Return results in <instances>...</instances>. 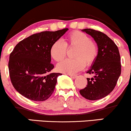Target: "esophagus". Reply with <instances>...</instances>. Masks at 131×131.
I'll return each mask as SVG.
<instances>
[{
    "label": "esophagus",
    "instance_id": "esophagus-1",
    "mask_svg": "<svg viewBox=\"0 0 131 131\" xmlns=\"http://www.w3.org/2000/svg\"><path fill=\"white\" fill-rule=\"evenodd\" d=\"M68 75H69V76H70L71 78H73V79H75V78H76V75H73V74H68Z\"/></svg>",
    "mask_w": 131,
    "mask_h": 131
}]
</instances>
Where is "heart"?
<instances>
[{
	"instance_id": "b5f03b06",
	"label": "heart",
	"mask_w": 131,
	"mask_h": 131,
	"mask_svg": "<svg viewBox=\"0 0 131 131\" xmlns=\"http://www.w3.org/2000/svg\"><path fill=\"white\" fill-rule=\"evenodd\" d=\"M67 47H76L74 52V59H67L57 64L59 72L72 74L77 73L85 67L92 64L98 55L97 43L91 40L85 33L74 31L67 37V42L57 40L52 45L50 53L51 57L57 62L62 61L67 55Z\"/></svg>"
}]
</instances>
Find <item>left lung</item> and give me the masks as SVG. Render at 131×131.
Listing matches in <instances>:
<instances>
[{
    "instance_id": "8db88e82",
    "label": "left lung",
    "mask_w": 131,
    "mask_h": 131,
    "mask_svg": "<svg viewBox=\"0 0 131 131\" xmlns=\"http://www.w3.org/2000/svg\"><path fill=\"white\" fill-rule=\"evenodd\" d=\"M94 38L98 47V55L87 73L94 75L87 78L88 85L79 92L85 99L97 100L107 96L115 88L121 72V58L115 43L104 33L92 29H84Z\"/></svg>"
}]
</instances>
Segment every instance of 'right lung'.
<instances>
[{"instance_id":"add662e5","label":"right lung","mask_w":131,"mask_h":131,"mask_svg":"<svg viewBox=\"0 0 131 131\" xmlns=\"http://www.w3.org/2000/svg\"><path fill=\"white\" fill-rule=\"evenodd\" d=\"M68 30L43 31L22 40L10 55L8 70L10 80L17 92L34 101H44L53 94L58 76L50 73V48Z\"/></svg>"}]
</instances>
